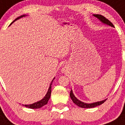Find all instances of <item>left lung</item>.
<instances>
[{
  "label": "left lung",
  "instance_id": "obj_1",
  "mask_svg": "<svg viewBox=\"0 0 125 125\" xmlns=\"http://www.w3.org/2000/svg\"><path fill=\"white\" fill-rule=\"evenodd\" d=\"M93 16H95V17H96L97 19H98L102 23H104V24H106L108 25H110L111 27H114V25H113V23L110 22L109 20H108L107 19L104 17V16L102 15H99V14H93ZM70 96L71 99L72 100L73 102L75 104H76L77 106H80L81 108H94L96 107V106H98V105H100L102 103H104L106 100H104L100 101V102H95V103H85L84 102H82L81 101H80L79 100L76 98L75 96V95H73V93L72 90L70 91Z\"/></svg>",
  "mask_w": 125,
  "mask_h": 125
}]
</instances>
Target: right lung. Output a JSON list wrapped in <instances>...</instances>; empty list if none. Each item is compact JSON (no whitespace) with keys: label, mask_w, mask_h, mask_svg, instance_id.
Instances as JSON below:
<instances>
[{"label":"right lung","mask_w":125,"mask_h":125,"mask_svg":"<svg viewBox=\"0 0 125 125\" xmlns=\"http://www.w3.org/2000/svg\"><path fill=\"white\" fill-rule=\"evenodd\" d=\"M25 15H21V16L19 17H17V19H15V20H14V21L12 22V23H10V25L12 24L13 22H15V21H17V20H18V19H21V18L23 17H25ZM54 78H53V80H54ZM53 80L52 81L51 83H50V86H49V90H48V92H47V94L45 95V96L43 98V99H42L41 100L39 101V102H35V103H33V104H25V105H23V106H26V107H27V108H29L37 109V108H40L42 107L43 106L45 105L46 104H47V103H48V102H49V99H50V95H51L52 83V82H53Z\"/></svg>","instance_id":"right-lung-1"}]
</instances>
